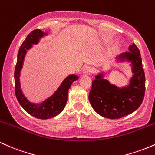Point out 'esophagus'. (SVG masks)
Wrapping results in <instances>:
<instances>
[{"mask_svg":"<svg viewBox=\"0 0 155 155\" xmlns=\"http://www.w3.org/2000/svg\"><path fill=\"white\" fill-rule=\"evenodd\" d=\"M82 72L83 74H89L91 72V68L89 66H84V67L82 69Z\"/></svg>","mask_w":155,"mask_h":155,"instance_id":"34e87169","label":"esophagus"}]
</instances>
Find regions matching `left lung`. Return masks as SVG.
Instances as JSON below:
<instances>
[{
  "mask_svg": "<svg viewBox=\"0 0 155 155\" xmlns=\"http://www.w3.org/2000/svg\"><path fill=\"white\" fill-rule=\"evenodd\" d=\"M129 51L117 58L120 61L131 63L133 76L129 84L123 88L110 84L104 78V74L95 76L89 92V102L94 110L102 117L118 119L134 112L140 107L144 98L146 79L140 52L134 44Z\"/></svg>",
  "mask_w": 155,
  "mask_h": 155,
  "instance_id": "8db88e82",
  "label": "left lung"
}]
</instances>
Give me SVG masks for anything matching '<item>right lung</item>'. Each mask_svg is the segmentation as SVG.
I'll return each mask as SVG.
<instances>
[{"instance_id": "obj_1", "label": "right lung", "mask_w": 155, "mask_h": 155, "mask_svg": "<svg viewBox=\"0 0 155 155\" xmlns=\"http://www.w3.org/2000/svg\"><path fill=\"white\" fill-rule=\"evenodd\" d=\"M46 35L47 33L44 32L41 29H35L28 35L18 51L17 64L15 69V92L18 102L29 114L43 120L55 117L64 110L67 101L69 88L71 84L78 79V76L75 74H70L66 77L54 94L41 104H33L25 97L20 84V74L24 64L25 55L27 50L32 47L33 44H37L40 39Z\"/></svg>"}]
</instances>
